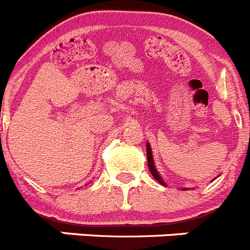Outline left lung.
<instances>
[{
    "label": "left lung",
    "mask_w": 250,
    "mask_h": 250,
    "mask_svg": "<svg viewBox=\"0 0 250 250\" xmlns=\"http://www.w3.org/2000/svg\"><path fill=\"white\" fill-rule=\"evenodd\" d=\"M146 155H147V164H148V170H150L151 175L155 177V180L157 181L159 183H161L162 186H167V183L165 182L164 178L161 177V175L159 173V171L156 170V165H155V161H153V156H152V150H151L150 144H146ZM213 181V180H212ZM183 191H187V187H183Z\"/></svg>",
    "instance_id": "obj_1"
}]
</instances>
